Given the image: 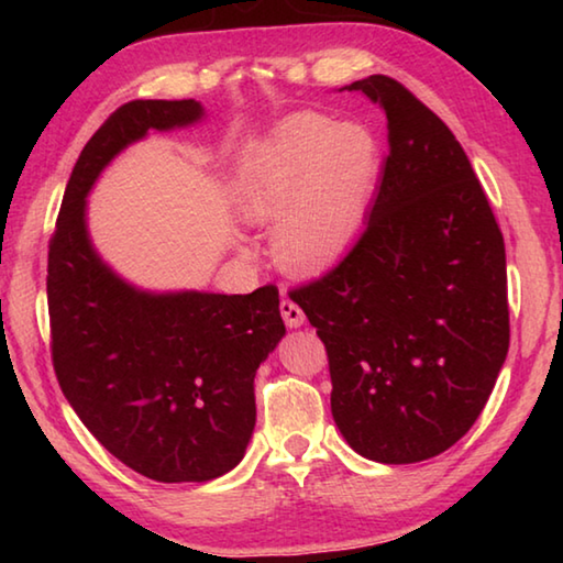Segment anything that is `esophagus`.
I'll list each match as a JSON object with an SVG mask.
<instances>
[{"label": "esophagus", "mask_w": 563, "mask_h": 563, "mask_svg": "<svg viewBox=\"0 0 563 563\" xmlns=\"http://www.w3.org/2000/svg\"><path fill=\"white\" fill-rule=\"evenodd\" d=\"M280 316H283L285 325H288V328H300L305 322V312L300 310V305L292 302L290 298L280 300Z\"/></svg>", "instance_id": "1"}]
</instances>
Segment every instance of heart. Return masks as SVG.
<instances>
[{
  "instance_id": "obj_1",
  "label": "heart",
  "mask_w": 563,
  "mask_h": 563,
  "mask_svg": "<svg viewBox=\"0 0 563 563\" xmlns=\"http://www.w3.org/2000/svg\"><path fill=\"white\" fill-rule=\"evenodd\" d=\"M383 151L362 123L295 113L238 168L235 213L268 225L275 261L290 273H318L345 255L373 203Z\"/></svg>"
}]
</instances>
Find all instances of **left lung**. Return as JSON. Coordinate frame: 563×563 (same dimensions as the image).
I'll return each instance as SVG.
<instances>
[{"label": "left lung", "mask_w": 563, "mask_h": 563, "mask_svg": "<svg viewBox=\"0 0 563 563\" xmlns=\"http://www.w3.org/2000/svg\"><path fill=\"white\" fill-rule=\"evenodd\" d=\"M387 117L389 154L360 241L290 290L330 362V409L357 454L412 464L472 430L509 350L507 253L446 123L383 74L352 81Z\"/></svg>", "instance_id": "obj_1"}]
</instances>
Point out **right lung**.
<instances>
[{
	"label": "right lung",
	"mask_w": 563,
	"mask_h": 563,
	"mask_svg": "<svg viewBox=\"0 0 563 563\" xmlns=\"http://www.w3.org/2000/svg\"><path fill=\"white\" fill-rule=\"evenodd\" d=\"M201 117L194 99H139L101 123L66 184L46 275L64 397L119 462L166 484L216 479L243 460L255 427V369L285 335L278 288H133L93 251L87 196L119 151L151 129Z\"/></svg>",
	"instance_id": "1"
}]
</instances>
